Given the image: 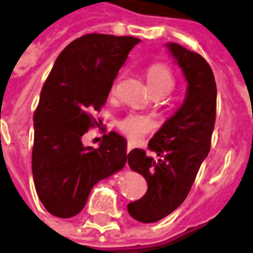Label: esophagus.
Instances as JSON below:
<instances>
[{"label": "esophagus", "mask_w": 253, "mask_h": 253, "mask_svg": "<svg viewBox=\"0 0 253 253\" xmlns=\"http://www.w3.org/2000/svg\"><path fill=\"white\" fill-rule=\"evenodd\" d=\"M135 146H134V143H131V142H128V143H127V152H130L131 150H132V148H134Z\"/></svg>", "instance_id": "esophagus-1"}]
</instances>
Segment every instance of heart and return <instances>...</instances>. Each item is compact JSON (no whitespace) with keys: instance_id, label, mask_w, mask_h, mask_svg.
<instances>
[{"instance_id":"1","label":"heart","mask_w":253,"mask_h":253,"mask_svg":"<svg viewBox=\"0 0 253 253\" xmlns=\"http://www.w3.org/2000/svg\"><path fill=\"white\" fill-rule=\"evenodd\" d=\"M146 78H147L148 87L154 92V95L155 94L166 95L172 90L175 84L172 73L165 63L151 65L146 71ZM115 87L117 84L113 86V91H115ZM119 128L130 139L139 140L154 128V123L142 115H128L119 122Z\"/></svg>"}]
</instances>
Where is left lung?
I'll list each match as a JSON object with an SVG mask.
<instances>
[{"instance_id": "1", "label": "left lung", "mask_w": 253, "mask_h": 253, "mask_svg": "<svg viewBox=\"0 0 253 253\" xmlns=\"http://www.w3.org/2000/svg\"><path fill=\"white\" fill-rule=\"evenodd\" d=\"M166 46L182 69L187 91L183 105L148 142V150L159 159L140 148L127 155L130 169L143 175L148 184L147 192L127 206L131 217L140 223L161 220L186 200L210 152L216 117V84L207 61L179 43Z\"/></svg>"}]
</instances>
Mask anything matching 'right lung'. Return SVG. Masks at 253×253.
Instances as JSON below:
<instances>
[{"instance_id": "obj_1", "label": "right lung", "mask_w": 253, "mask_h": 253, "mask_svg": "<svg viewBox=\"0 0 253 253\" xmlns=\"http://www.w3.org/2000/svg\"><path fill=\"white\" fill-rule=\"evenodd\" d=\"M139 38L86 34L62 50L42 87L34 113L32 169L38 198L57 217L82 211L96 183L126 165L127 142L110 131L98 148L82 136L98 122L119 69ZM101 123V121H99Z\"/></svg>"}]
</instances>
